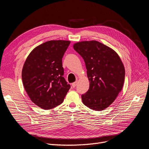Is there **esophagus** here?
Wrapping results in <instances>:
<instances>
[{"label":"esophagus","mask_w":149,"mask_h":149,"mask_svg":"<svg viewBox=\"0 0 149 149\" xmlns=\"http://www.w3.org/2000/svg\"><path fill=\"white\" fill-rule=\"evenodd\" d=\"M77 81H75V82L72 83V86L73 88H75V87L76 86H77Z\"/></svg>","instance_id":"1"}]
</instances>
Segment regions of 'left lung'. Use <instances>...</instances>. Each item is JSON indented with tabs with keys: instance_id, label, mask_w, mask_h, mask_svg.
<instances>
[{
	"instance_id": "left-lung-1",
	"label": "left lung",
	"mask_w": 149,
	"mask_h": 149,
	"mask_svg": "<svg viewBox=\"0 0 149 149\" xmlns=\"http://www.w3.org/2000/svg\"><path fill=\"white\" fill-rule=\"evenodd\" d=\"M73 48L84 59L89 81V90L81 95L83 104L94 111L104 110L123 87L125 68L120 56L96 40L77 42Z\"/></svg>"
}]
</instances>
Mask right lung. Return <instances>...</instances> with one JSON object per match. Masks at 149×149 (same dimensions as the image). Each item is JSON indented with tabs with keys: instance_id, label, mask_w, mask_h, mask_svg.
I'll list each match as a JSON object with an SVG mask.
<instances>
[{
	"instance_id": "1",
	"label": "right lung",
	"mask_w": 149,
	"mask_h": 149,
	"mask_svg": "<svg viewBox=\"0 0 149 149\" xmlns=\"http://www.w3.org/2000/svg\"><path fill=\"white\" fill-rule=\"evenodd\" d=\"M70 43L46 42L33 49L23 65V86L31 100L45 110L61 104L70 88L63 77L62 67V58Z\"/></svg>"
}]
</instances>
